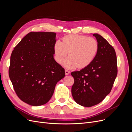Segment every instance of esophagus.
<instances>
[{"label":"esophagus","instance_id":"1","mask_svg":"<svg viewBox=\"0 0 132 132\" xmlns=\"http://www.w3.org/2000/svg\"><path fill=\"white\" fill-rule=\"evenodd\" d=\"M65 74L66 75H69L70 74V71H68V70H65Z\"/></svg>","mask_w":132,"mask_h":132}]
</instances>
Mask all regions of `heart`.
Masks as SVG:
<instances>
[{"instance_id":"heart-1","label":"heart","mask_w":132,"mask_h":132,"mask_svg":"<svg viewBox=\"0 0 132 132\" xmlns=\"http://www.w3.org/2000/svg\"><path fill=\"white\" fill-rule=\"evenodd\" d=\"M98 50L97 41L93 37L79 35H68L63 41H55L54 45V58L61 63L63 58L69 53V57L62 63L67 69L75 67L83 68L88 66L96 55Z\"/></svg>"}]
</instances>
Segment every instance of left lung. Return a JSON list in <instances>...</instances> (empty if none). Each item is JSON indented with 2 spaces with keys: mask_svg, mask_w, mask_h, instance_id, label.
<instances>
[{
  "mask_svg": "<svg viewBox=\"0 0 132 132\" xmlns=\"http://www.w3.org/2000/svg\"><path fill=\"white\" fill-rule=\"evenodd\" d=\"M98 52L91 64L71 72L74 83L71 94L78 104L91 107L98 104L111 92L117 75V57L113 47L98 34Z\"/></svg>",
  "mask_w": 132,
  "mask_h": 132,
  "instance_id": "obj_1",
  "label": "left lung"
}]
</instances>
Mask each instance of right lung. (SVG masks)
Instances as JSON below:
<instances>
[{
  "mask_svg": "<svg viewBox=\"0 0 132 132\" xmlns=\"http://www.w3.org/2000/svg\"><path fill=\"white\" fill-rule=\"evenodd\" d=\"M55 37L51 32H31L12 52L9 78L18 97L30 105L46 104L65 77L64 69L53 58Z\"/></svg>",
  "mask_w": 132,
  "mask_h": 132,
  "instance_id": "add662e5",
  "label": "right lung"
}]
</instances>
